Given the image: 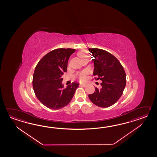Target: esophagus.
I'll use <instances>...</instances> for the list:
<instances>
[{
    "instance_id": "esophagus-1",
    "label": "esophagus",
    "mask_w": 157,
    "mask_h": 157,
    "mask_svg": "<svg viewBox=\"0 0 157 157\" xmlns=\"http://www.w3.org/2000/svg\"><path fill=\"white\" fill-rule=\"evenodd\" d=\"M80 86H81L85 87L86 86V84H85V83H81L80 85Z\"/></svg>"
}]
</instances>
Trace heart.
<instances>
[{"label": "heart", "mask_w": 157, "mask_h": 157, "mask_svg": "<svg viewBox=\"0 0 157 157\" xmlns=\"http://www.w3.org/2000/svg\"><path fill=\"white\" fill-rule=\"evenodd\" d=\"M81 56L83 58L86 57V56L85 54H81ZM86 72H82L78 74V78H79V80H81V81H83V80H85V78H86Z\"/></svg>", "instance_id": "1"}]
</instances>
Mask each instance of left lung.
<instances>
[{"label":"left lung","mask_w":157,"mask_h":157,"mask_svg":"<svg viewBox=\"0 0 157 157\" xmlns=\"http://www.w3.org/2000/svg\"><path fill=\"white\" fill-rule=\"evenodd\" d=\"M94 59L93 75L102 81L101 88L95 87L89 98L98 107L107 108L116 103L122 96L126 84V75L119 60L110 53L98 48H89Z\"/></svg>","instance_id":"8db88e82"}]
</instances>
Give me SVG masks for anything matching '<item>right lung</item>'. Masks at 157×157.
Listing matches in <instances>:
<instances>
[{
    "instance_id": "add662e5",
    "label": "right lung",
    "mask_w": 157,
    "mask_h": 157,
    "mask_svg": "<svg viewBox=\"0 0 157 157\" xmlns=\"http://www.w3.org/2000/svg\"><path fill=\"white\" fill-rule=\"evenodd\" d=\"M76 51L71 48H59L44 56L35 67L33 86L37 98L52 109L66 106L72 100L78 83L72 82L64 88L62 78L67 72L68 60Z\"/></svg>"
}]
</instances>
